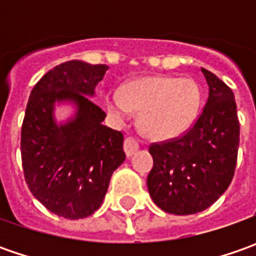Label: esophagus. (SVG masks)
Returning <instances> with one entry per match:
<instances>
[{"instance_id": "obj_1", "label": "esophagus", "mask_w": 256, "mask_h": 256, "mask_svg": "<svg viewBox=\"0 0 256 256\" xmlns=\"http://www.w3.org/2000/svg\"><path fill=\"white\" fill-rule=\"evenodd\" d=\"M138 148H140V145H138V142L134 138H131V136L125 138V141H124V151H125L128 158L132 156L134 154L138 151Z\"/></svg>"}]
</instances>
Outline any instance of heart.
Segmentation results:
<instances>
[{"label":"heart","mask_w":256,"mask_h":256,"mask_svg":"<svg viewBox=\"0 0 256 256\" xmlns=\"http://www.w3.org/2000/svg\"><path fill=\"white\" fill-rule=\"evenodd\" d=\"M201 102V91L191 78L154 75L134 80L106 96V110L124 121L132 111L140 112L138 126L156 141L176 138L188 131Z\"/></svg>","instance_id":"obj_1"}]
</instances>
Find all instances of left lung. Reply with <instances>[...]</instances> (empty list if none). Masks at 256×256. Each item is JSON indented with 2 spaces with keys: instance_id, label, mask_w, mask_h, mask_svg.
Segmentation results:
<instances>
[{
  "instance_id": "obj_1",
  "label": "left lung",
  "mask_w": 256,
  "mask_h": 256,
  "mask_svg": "<svg viewBox=\"0 0 256 256\" xmlns=\"http://www.w3.org/2000/svg\"><path fill=\"white\" fill-rule=\"evenodd\" d=\"M210 88L198 121L180 140L154 144V166L148 192L162 211L191 215L210 208L232 181L240 121L232 90L211 71L201 68Z\"/></svg>"
}]
</instances>
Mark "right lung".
I'll return each mask as SVG.
<instances>
[{"label": "right lung", "instance_id": "right-lung-1", "mask_svg": "<svg viewBox=\"0 0 256 256\" xmlns=\"http://www.w3.org/2000/svg\"><path fill=\"white\" fill-rule=\"evenodd\" d=\"M106 70L80 60L56 65L36 82L26 104L21 131L25 181L48 211L66 220L92 215L125 161L122 134L102 125L105 112L92 101ZM61 104L73 112L56 120Z\"/></svg>", "mask_w": 256, "mask_h": 256}]
</instances>
